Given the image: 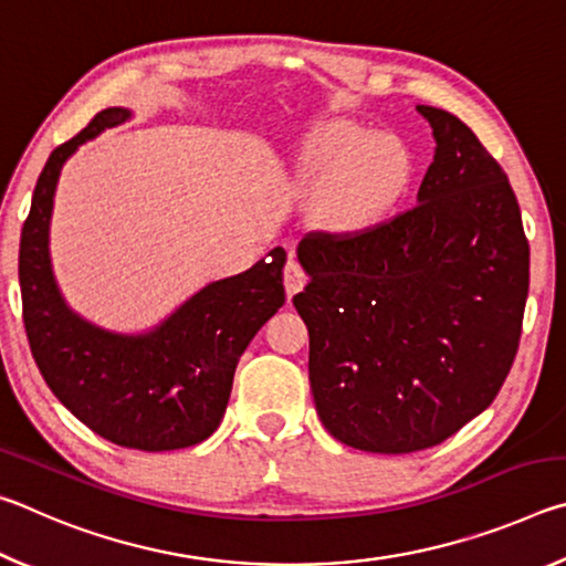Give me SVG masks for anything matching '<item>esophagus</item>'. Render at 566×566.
<instances>
[{
    "label": "esophagus",
    "mask_w": 566,
    "mask_h": 566,
    "mask_svg": "<svg viewBox=\"0 0 566 566\" xmlns=\"http://www.w3.org/2000/svg\"><path fill=\"white\" fill-rule=\"evenodd\" d=\"M306 284V274L300 264H296L294 260L286 262L284 266V290H286V296H294L296 292H302V286Z\"/></svg>",
    "instance_id": "34e87169"
}]
</instances>
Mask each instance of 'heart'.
Masks as SVG:
<instances>
[{
  "label": "heart",
  "instance_id": "b5f03b06",
  "mask_svg": "<svg viewBox=\"0 0 566 566\" xmlns=\"http://www.w3.org/2000/svg\"><path fill=\"white\" fill-rule=\"evenodd\" d=\"M286 175L317 189V214L334 232H361L381 222L411 181V155L399 139L354 122H324L296 142Z\"/></svg>",
  "mask_w": 566,
  "mask_h": 566
}]
</instances>
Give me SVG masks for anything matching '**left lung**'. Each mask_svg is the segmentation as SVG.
<instances>
[{
  "mask_svg": "<svg viewBox=\"0 0 566 566\" xmlns=\"http://www.w3.org/2000/svg\"><path fill=\"white\" fill-rule=\"evenodd\" d=\"M434 161L417 207L359 234L296 247L310 284L317 415L342 444L409 454L492 405L520 347L530 244L504 169L462 119L419 104Z\"/></svg>",
  "mask_w": 566,
  "mask_h": 566,
  "instance_id": "left-lung-1",
  "label": "left lung"
}]
</instances>
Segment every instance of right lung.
Returning a JSON list of instances; mask_svg holds the SVG:
<instances>
[{
  "label": "right lung",
  "instance_id": "1",
  "mask_svg": "<svg viewBox=\"0 0 566 566\" xmlns=\"http://www.w3.org/2000/svg\"><path fill=\"white\" fill-rule=\"evenodd\" d=\"M127 119L124 107L102 109L46 159L19 239V286L32 357L54 397L114 444L169 452L205 442L222 421L239 357L284 304L286 252L274 247L270 262L209 282L149 332H112L76 314L52 272L56 181L84 142Z\"/></svg>",
  "mask_w": 566,
  "mask_h": 566
}]
</instances>
